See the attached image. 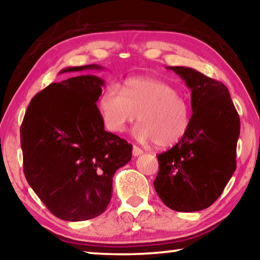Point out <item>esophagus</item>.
Segmentation results:
<instances>
[{"label":"esophagus","instance_id":"esophagus-1","mask_svg":"<svg viewBox=\"0 0 260 260\" xmlns=\"http://www.w3.org/2000/svg\"><path fill=\"white\" fill-rule=\"evenodd\" d=\"M142 153H143V151L141 150V149H140L139 147H136V146L133 147V156H134V157H138V156H140V155H142Z\"/></svg>","mask_w":260,"mask_h":260}]
</instances>
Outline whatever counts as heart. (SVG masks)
Masks as SVG:
<instances>
[{"mask_svg": "<svg viewBox=\"0 0 260 260\" xmlns=\"http://www.w3.org/2000/svg\"><path fill=\"white\" fill-rule=\"evenodd\" d=\"M100 111L105 126L122 133L139 116L133 136L141 143L157 147L177 144L189 128L190 111L186 101L170 83L152 78H132L120 89L109 86L100 98Z\"/></svg>", "mask_w": 260, "mask_h": 260, "instance_id": "heart-1", "label": "heart"}]
</instances>
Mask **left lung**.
Returning a JSON list of instances; mask_svg holds the SVG:
<instances>
[{
  "instance_id": "obj_1",
  "label": "left lung",
  "mask_w": 260,
  "mask_h": 260,
  "mask_svg": "<svg viewBox=\"0 0 260 260\" xmlns=\"http://www.w3.org/2000/svg\"><path fill=\"white\" fill-rule=\"evenodd\" d=\"M191 90L192 116L186 135L158 155L153 182L166 206L195 212L212 205L236 169L240 117L222 82L186 67H166Z\"/></svg>"
}]
</instances>
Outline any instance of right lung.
<instances>
[{"mask_svg": "<svg viewBox=\"0 0 260 260\" xmlns=\"http://www.w3.org/2000/svg\"><path fill=\"white\" fill-rule=\"evenodd\" d=\"M103 70L91 64L60 73ZM104 80L78 76L51 83L30 101L20 127L24 174L50 212L67 221L102 214L112 178L133 147L104 129L98 102Z\"/></svg>", "mask_w": 260, "mask_h": 260, "instance_id": "add662e5", "label": "right lung"}]
</instances>
